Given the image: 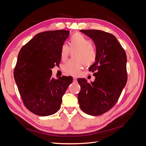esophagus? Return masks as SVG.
Instances as JSON below:
<instances>
[{"instance_id":"34e87169","label":"esophagus","mask_w":146,"mask_h":146,"mask_svg":"<svg viewBox=\"0 0 146 146\" xmlns=\"http://www.w3.org/2000/svg\"><path fill=\"white\" fill-rule=\"evenodd\" d=\"M73 81L74 82H77V78H76V77H73Z\"/></svg>"}]
</instances>
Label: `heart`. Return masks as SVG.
Masks as SVG:
<instances>
[{
  "label": "heart",
  "mask_w": 146,
  "mask_h": 146,
  "mask_svg": "<svg viewBox=\"0 0 146 146\" xmlns=\"http://www.w3.org/2000/svg\"><path fill=\"white\" fill-rule=\"evenodd\" d=\"M70 49H76L74 54V57L76 59L70 60L64 64L63 70L67 75L78 76L84 64L86 66L92 65L96 62L98 57L96 48L91 44V41L78 33L70 36L69 46L65 44L61 46L60 55L63 61L67 60Z\"/></svg>",
  "instance_id": "obj_1"
}]
</instances>
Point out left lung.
<instances>
[{
  "instance_id": "obj_1",
  "label": "left lung",
  "mask_w": 146,
  "mask_h": 146,
  "mask_svg": "<svg viewBox=\"0 0 146 146\" xmlns=\"http://www.w3.org/2000/svg\"><path fill=\"white\" fill-rule=\"evenodd\" d=\"M95 43L98 57L89 70L96 77L93 82L77 79L81 90L78 103L83 112L99 116L111 109L127 81V56L116 38L99 30H81Z\"/></svg>"
}]
</instances>
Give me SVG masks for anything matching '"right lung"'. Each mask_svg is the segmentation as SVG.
Listing matches in <instances>:
<instances>
[{
  "mask_svg": "<svg viewBox=\"0 0 146 146\" xmlns=\"http://www.w3.org/2000/svg\"><path fill=\"white\" fill-rule=\"evenodd\" d=\"M69 31L52 30L37 34L21 48L14 69V77L24 105L41 116L59 110L72 77L55 79L52 70L61 60V47Z\"/></svg>",
  "mask_w": 146,
  "mask_h": 146,
  "instance_id": "right-lung-1",
  "label": "right lung"
}]
</instances>
